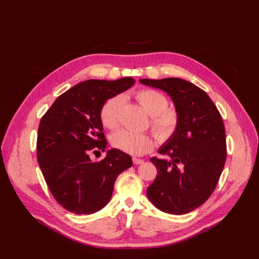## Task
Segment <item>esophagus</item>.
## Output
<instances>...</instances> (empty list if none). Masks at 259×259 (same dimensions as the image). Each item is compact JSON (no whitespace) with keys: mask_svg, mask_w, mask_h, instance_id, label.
<instances>
[{"mask_svg":"<svg viewBox=\"0 0 259 259\" xmlns=\"http://www.w3.org/2000/svg\"><path fill=\"white\" fill-rule=\"evenodd\" d=\"M133 162H134V164H136V165H139V164H143L144 163V160L137 159V158H133Z\"/></svg>","mask_w":259,"mask_h":259,"instance_id":"34e87169","label":"esophagus"}]
</instances>
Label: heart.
Masks as SVG:
<instances>
[{"instance_id": "1", "label": "heart", "mask_w": 259, "mask_h": 259, "mask_svg": "<svg viewBox=\"0 0 259 259\" xmlns=\"http://www.w3.org/2000/svg\"><path fill=\"white\" fill-rule=\"evenodd\" d=\"M135 97L145 111L150 115V125L160 142H166L176 132L179 124V114L175 108L167 107V98L162 93L144 89L139 90ZM124 104L122 95L109 98L100 111V120L107 128H116L121 122V111ZM111 143L120 150L142 155L149 152L153 147L152 137L147 133H136L130 130H121L114 133Z\"/></svg>"}]
</instances>
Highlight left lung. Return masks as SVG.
<instances>
[{
    "label": "left lung",
    "instance_id": "left-lung-1",
    "mask_svg": "<svg viewBox=\"0 0 259 259\" xmlns=\"http://www.w3.org/2000/svg\"><path fill=\"white\" fill-rule=\"evenodd\" d=\"M139 82L166 92L179 114L174 135L153 156L158 169L147 188L152 204L167 214L182 215L198 208L213 193L226 162V132L222 115L207 94L178 77Z\"/></svg>",
    "mask_w": 259,
    "mask_h": 259
}]
</instances>
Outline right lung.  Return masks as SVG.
Here are the masks:
<instances>
[{"label":"right lung","instance_id":"obj_1","mask_svg":"<svg viewBox=\"0 0 259 259\" xmlns=\"http://www.w3.org/2000/svg\"><path fill=\"white\" fill-rule=\"evenodd\" d=\"M133 77L88 80L54 101L37 131V162L53 197L74 214H93L110 201L116 177L133 165L119 149L94 162L90 153L105 151L100 111L106 101L134 85Z\"/></svg>","mask_w":259,"mask_h":259}]
</instances>
